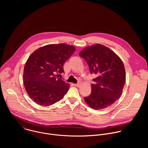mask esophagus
Returning a JSON list of instances; mask_svg holds the SVG:
<instances>
[{
	"label": "esophagus",
	"instance_id": "1",
	"mask_svg": "<svg viewBox=\"0 0 148 148\" xmlns=\"http://www.w3.org/2000/svg\"><path fill=\"white\" fill-rule=\"evenodd\" d=\"M81 84V81H79L77 84H75V86L77 87H80Z\"/></svg>",
	"mask_w": 148,
	"mask_h": 148
}]
</instances>
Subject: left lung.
I'll return each mask as SVG.
<instances>
[{
    "label": "left lung",
    "mask_w": 148,
    "mask_h": 148,
    "mask_svg": "<svg viewBox=\"0 0 148 148\" xmlns=\"http://www.w3.org/2000/svg\"><path fill=\"white\" fill-rule=\"evenodd\" d=\"M79 56L87 62L91 74L96 75L91 94L84 101L93 109L106 108L122 95L126 82L123 62L114 51L99 44L85 48Z\"/></svg>",
    "instance_id": "1"
}]
</instances>
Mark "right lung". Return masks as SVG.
Returning <instances> with one entry per match:
<instances>
[{
    "label": "right lung",
    "instance_id": "1",
    "mask_svg": "<svg viewBox=\"0 0 148 148\" xmlns=\"http://www.w3.org/2000/svg\"><path fill=\"white\" fill-rule=\"evenodd\" d=\"M75 51L74 46L66 44L49 45L29 56L24 68L23 81L34 102L48 107L64 97L70 86L57 74L64 73L63 66Z\"/></svg>",
    "mask_w": 148,
    "mask_h": 148
}]
</instances>
